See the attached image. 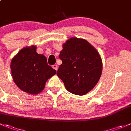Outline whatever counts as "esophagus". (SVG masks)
I'll return each mask as SVG.
<instances>
[{
	"mask_svg": "<svg viewBox=\"0 0 131 131\" xmlns=\"http://www.w3.org/2000/svg\"><path fill=\"white\" fill-rule=\"evenodd\" d=\"M53 68L54 69H55L56 71H57V69H58V66H57V65H56V64L53 65Z\"/></svg>",
	"mask_w": 131,
	"mask_h": 131,
	"instance_id": "34e87169",
	"label": "esophagus"
}]
</instances>
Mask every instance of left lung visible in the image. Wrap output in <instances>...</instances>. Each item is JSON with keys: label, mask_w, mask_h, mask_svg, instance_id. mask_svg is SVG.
<instances>
[{"label": "left lung", "mask_w": 131, "mask_h": 131, "mask_svg": "<svg viewBox=\"0 0 131 131\" xmlns=\"http://www.w3.org/2000/svg\"><path fill=\"white\" fill-rule=\"evenodd\" d=\"M59 58L62 63L57 74L68 91L84 95L96 85L102 74V59L88 41L70 38L63 43Z\"/></svg>", "instance_id": "8db88e82"}]
</instances>
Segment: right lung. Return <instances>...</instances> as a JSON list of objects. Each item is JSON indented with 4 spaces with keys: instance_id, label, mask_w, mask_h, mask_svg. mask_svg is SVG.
Here are the masks:
<instances>
[{
    "instance_id": "1",
    "label": "right lung",
    "mask_w": 131,
    "mask_h": 131,
    "mask_svg": "<svg viewBox=\"0 0 131 131\" xmlns=\"http://www.w3.org/2000/svg\"><path fill=\"white\" fill-rule=\"evenodd\" d=\"M36 46L21 49L11 62L13 79L23 91L32 94L40 93L46 81L57 71L49 66L46 57L36 51Z\"/></svg>"
}]
</instances>
